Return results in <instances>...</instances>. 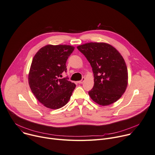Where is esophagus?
Segmentation results:
<instances>
[{"mask_svg":"<svg viewBox=\"0 0 155 155\" xmlns=\"http://www.w3.org/2000/svg\"><path fill=\"white\" fill-rule=\"evenodd\" d=\"M85 80V77H83V78H82V79H81V80H80V81H78V83H79V84H82L83 82H84V81Z\"/></svg>","mask_w":155,"mask_h":155,"instance_id":"esophagus-1","label":"esophagus"}]
</instances>
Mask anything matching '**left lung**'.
<instances>
[{
  "label": "left lung",
  "mask_w": 155,
  "mask_h": 155,
  "mask_svg": "<svg viewBox=\"0 0 155 155\" xmlns=\"http://www.w3.org/2000/svg\"><path fill=\"white\" fill-rule=\"evenodd\" d=\"M77 49L92 67L94 83L88 91L92 100L101 106L117 101L128 84L127 68L119 52L105 43H85Z\"/></svg>",
  "instance_id": "8db88e82"
}]
</instances>
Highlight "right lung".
<instances>
[{
  "instance_id": "obj_1",
  "label": "right lung",
  "mask_w": 155,
  "mask_h": 155,
  "mask_svg": "<svg viewBox=\"0 0 155 155\" xmlns=\"http://www.w3.org/2000/svg\"><path fill=\"white\" fill-rule=\"evenodd\" d=\"M75 48L48 45L41 48L33 59L28 83L36 99L45 107L57 109L69 101L75 84L67 78H59L67 71L66 62Z\"/></svg>"
}]
</instances>
